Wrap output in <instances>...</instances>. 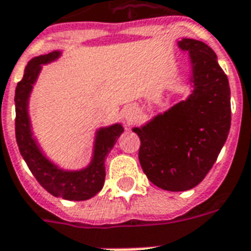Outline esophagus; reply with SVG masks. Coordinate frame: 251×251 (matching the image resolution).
Returning <instances> with one entry per match:
<instances>
[{"label": "esophagus", "instance_id": "obj_1", "mask_svg": "<svg viewBox=\"0 0 251 251\" xmlns=\"http://www.w3.org/2000/svg\"><path fill=\"white\" fill-rule=\"evenodd\" d=\"M131 117H133V111L131 110L126 111V118H127V120H130Z\"/></svg>", "mask_w": 251, "mask_h": 251}]
</instances>
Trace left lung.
<instances>
[{
	"mask_svg": "<svg viewBox=\"0 0 251 251\" xmlns=\"http://www.w3.org/2000/svg\"><path fill=\"white\" fill-rule=\"evenodd\" d=\"M177 44L190 59V94L131 129L141 140L142 170L150 182L169 192L190 190L202 182L231 124L229 79L213 49L192 38Z\"/></svg>",
	"mask_w": 251,
	"mask_h": 251,
	"instance_id": "8db88e82",
	"label": "left lung"
}]
</instances>
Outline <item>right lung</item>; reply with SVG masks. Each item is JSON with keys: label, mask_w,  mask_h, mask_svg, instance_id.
I'll return each mask as SVG.
<instances>
[{"label": "right lung", "mask_w": 251, "mask_h": 251, "mask_svg": "<svg viewBox=\"0 0 251 251\" xmlns=\"http://www.w3.org/2000/svg\"><path fill=\"white\" fill-rule=\"evenodd\" d=\"M62 50H53L48 54L37 55L27 62L24 77L17 83L16 97V138L22 158L40 185L51 196L68 201H86L101 192L105 182V161L124 133L121 122L101 126L94 133L92 158L82 169H64L48 158L38 144L31 126L29 102L31 92L40 77L44 65L51 64L62 55Z\"/></svg>", "instance_id": "1"}]
</instances>
